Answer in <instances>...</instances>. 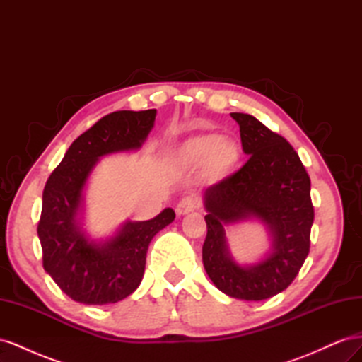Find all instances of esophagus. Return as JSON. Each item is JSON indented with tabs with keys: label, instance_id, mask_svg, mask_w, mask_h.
Segmentation results:
<instances>
[{
	"label": "esophagus",
	"instance_id": "1",
	"mask_svg": "<svg viewBox=\"0 0 362 362\" xmlns=\"http://www.w3.org/2000/svg\"><path fill=\"white\" fill-rule=\"evenodd\" d=\"M196 206H198V202H196V199H193L192 196H185V198H182V199L178 202V205H177V214H178V216L187 214V213L193 211Z\"/></svg>",
	"mask_w": 362,
	"mask_h": 362
}]
</instances>
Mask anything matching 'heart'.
<instances>
[{"mask_svg": "<svg viewBox=\"0 0 362 362\" xmlns=\"http://www.w3.org/2000/svg\"><path fill=\"white\" fill-rule=\"evenodd\" d=\"M180 161L187 168H201L213 178H225L242 160V149L231 139L217 133H205L189 139L178 152Z\"/></svg>", "mask_w": 362, "mask_h": 362, "instance_id": "obj_1", "label": "heart"}]
</instances>
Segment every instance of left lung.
I'll return each instance as SVG.
<instances>
[{"label":"left lung","instance_id":"obj_1","mask_svg":"<svg viewBox=\"0 0 362 362\" xmlns=\"http://www.w3.org/2000/svg\"><path fill=\"white\" fill-rule=\"evenodd\" d=\"M240 125L249 160L205 190L208 214L204 267L214 286L235 299L262 300L286 290L310 254L314 222L311 181L298 152L258 119L231 113ZM258 216L274 235V252L254 268L235 264L227 254L223 226Z\"/></svg>","mask_w":362,"mask_h":362}]
</instances>
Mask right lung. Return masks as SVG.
Here are the masks:
<instances>
[{"instance_id":"add662e5","label":"right lung","mask_w":362,"mask_h":362,"mask_svg":"<svg viewBox=\"0 0 362 362\" xmlns=\"http://www.w3.org/2000/svg\"><path fill=\"white\" fill-rule=\"evenodd\" d=\"M157 110L113 112L76 139L43 189L37 234L43 269L71 299L86 305L116 303L141 282L146 252L175 213L163 210L146 222H128L104 245L87 242L75 223L81 192L98 157L140 148Z\"/></svg>"}]
</instances>
